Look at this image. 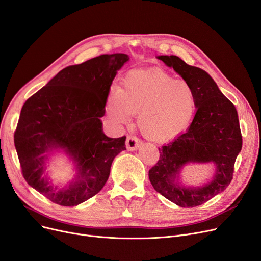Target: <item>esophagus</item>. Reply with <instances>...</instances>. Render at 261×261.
<instances>
[{
    "instance_id": "1",
    "label": "esophagus",
    "mask_w": 261,
    "mask_h": 261,
    "mask_svg": "<svg viewBox=\"0 0 261 261\" xmlns=\"http://www.w3.org/2000/svg\"><path fill=\"white\" fill-rule=\"evenodd\" d=\"M141 144V140H139L137 137H133V135H129L126 141V147L129 151L137 150Z\"/></svg>"
}]
</instances>
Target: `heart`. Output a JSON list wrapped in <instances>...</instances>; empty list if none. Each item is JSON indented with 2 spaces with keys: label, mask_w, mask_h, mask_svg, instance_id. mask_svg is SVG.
Masks as SVG:
<instances>
[{
  "label": "heart",
  "mask_w": 261,
  "mask_h": 261,
  "mask_svg": "<svg viewBox=\"0 0 261 261\" xmlns=\"http://www.w3.org/2000/svg\"><path fill=\"white\" fill-rule=\"evenodd\" d=\"M197 108L194 88L185 80L159 68L131 70L121 86H112L107 99L108 118L116 126L127 124L139 114L145 138L156 143L171 141L193 121Z\"/></svg>",
  "instance_id": "1"
}]
</instances>
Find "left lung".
<instances>
[{
	"label": "left lung",
	"mask_w": 261,
	"mask_h": 261,
	"mask_svg": "<svg viewBox=\"0 0 261 261\" xmlns=\"http://www.w3.org/2000/svg\"><path fill=\"white\" fill-rule=\"evenodd\" d=\"M189 82L197 98L196 114L185 133L159 148L160 159L149 169L153 189L182 208L202 205L227 188L232 179L236 159L242 148V135L234 106L205 70L190 66L176 55H159ZM190 163H213V179L201 187L178 182L179 172Z\"/></svg>",
	"instance_id": "1"
}]
</instances>
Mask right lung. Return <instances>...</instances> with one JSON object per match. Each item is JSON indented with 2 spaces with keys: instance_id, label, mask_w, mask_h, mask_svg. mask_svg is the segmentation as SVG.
<instances>
[{
  "instance_id": "obj_1",
  "label": "right lung",
  "mask_w": 261,
  "mask_h": 261,
  "mask_svg": "<svg viewBox=\"0 0 261 261\" xmlns=\"http://www.w3.org/2000/svg\"><path fill=\"white\" fill-rule=\"evenodd\" d=\"M129 61L123 53L102 54L64 68L22 107L15 147L27 182L61 206L73 207L101 191L126 137L108 138L102 129L110 87ZM65 152L76 176L62 189L44 176L48 155Z\"/></svg>"
}]
</instances>
